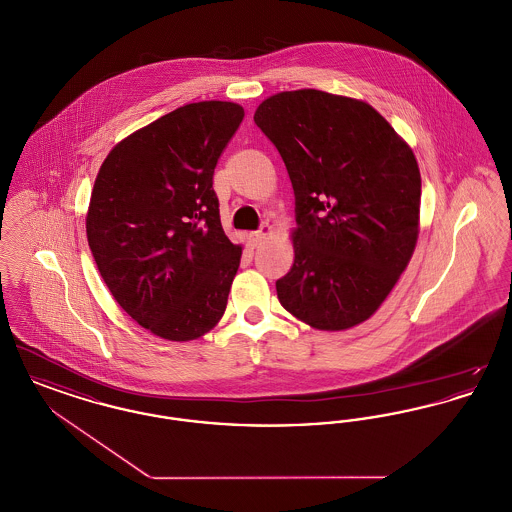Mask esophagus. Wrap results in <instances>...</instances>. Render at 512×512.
<instances>
[{
	"label": "esophagus",
	"mask_w": 512,
	"mask_h": 512,
	"mask_svg": "<svg viewBox=\"0 0 512 512\" xmlns=\"http://www.w3.org/2000/svg\"><path fill=\"white\" fill-rule=\"evenodd\" d=\"M270 232H272V228H270L268 224H263V226H261V230L251 232V234H249V244L253 245V247H257V245L261 244V242L267 238Z\"/></svg>",
	"instance_id": "esophagus-1"
}]
</instances>
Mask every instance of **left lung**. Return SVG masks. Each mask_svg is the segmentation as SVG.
Returning <instances> with one entry per match:
<instances>
[{
  "label": "left lung",
  "mask_w": 512,
  "mask_h": 512,
  "mask_svg": "<svg viewBox=\"0 0 512 512\" xmlns=\"http://www.w3.org/2000/svg\"><path fill=\"white\" fill-rule=\"evenodd\" d=\"M276 146L295 195L293 265L282 307L317 330L372 317L413 257L420 171L374 107L320 90L280 92L253 117Z\"/></svg>",
  "instance_id": "left-lung-1"
}]
</instances>
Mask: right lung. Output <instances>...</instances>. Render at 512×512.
<instances>
[{"mask_svg": "<svg viewBox=\"0 0 512 512\" xmlns=\"http://www.w3.org/2000/svg\"><path fill=\"white\" fill-rule=\"evenodd\" d=\"M242 121L238 103H188L124 138L99 169L88 245L117 303L163 340H195L224 315L242 245L222 230L213 174Z\"/></svg>", "mask_w": 512, "mask_h": 512, "instance_id": "obj_1", "label": "right lung"}]
</instances>
